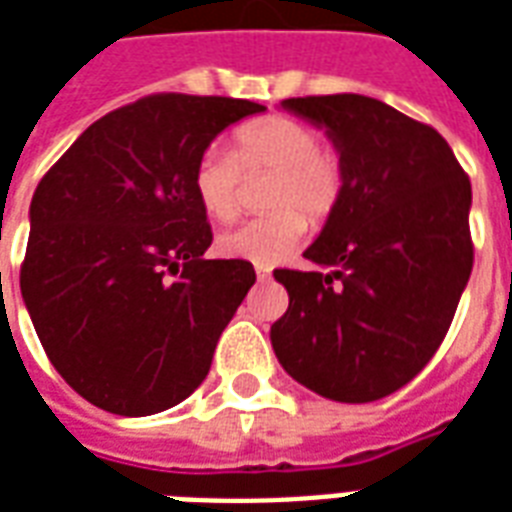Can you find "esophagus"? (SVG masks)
I'll list each match as a JSON object with an SVG mask.
<instances>
[{
    "mask_svg": "<svg viewBox=\"0 0 512 512\" xmlns=\"http://www.w3.org/2000/svg\"><path fill=\"white\" fill-rule=\"evenodd\" d=\"M255 274H257V279H263V282H266V279H271V268L255 266Z\"/></svg>",
    "mask_w": 512,
    "mask_h": 512,
    "instance_id": "obj_1",
    "label": "esophagus"
}]
</instances>
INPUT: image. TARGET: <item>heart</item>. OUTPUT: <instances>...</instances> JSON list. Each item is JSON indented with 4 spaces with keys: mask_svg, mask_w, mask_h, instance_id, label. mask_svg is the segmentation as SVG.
<instances>
[{
    "mask_svg": "<svg viewBox=\"0 0 512 512\" xmlns=\"http://www.w3.org/2000/svg\"><path fill=\"white\" fill-rule=\"evenodd\" d=\"M244 173H274L266 195L274 211L219 233L217 252L255 266H271L290 255L309 233L305 215L325 219L344 189L342 154L320 146V132L290 116L244 124L233 135V151L208 146L200 154L192 189L208 217L217 222L236 217Z\"/></svg>",
    "mask_w": 512,
    "mask_h": 512,
    "instance_id": "heart-1",
    "label": "heart"
}]
</instances>
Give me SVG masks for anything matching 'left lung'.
<instances>
[{
    "label": "left lung",
    "instance_id": "obj_1",
    "mask_svg": "<svg viewBox=\"0 0 512 512\" xmlns=\"http://www.w3.org/2000/svg\"><path fill=\"white\" fill-rule=\"evenodd\" d=\"M344 160V189L304 255L276 268L290 295L271 325L285 372L325 399L363 404L434 358L472 274V184L434 127L363 94L290 97Z\"/></svg>",
    "mask_w": 512,
    "mask_h": 512
}]
</instances>
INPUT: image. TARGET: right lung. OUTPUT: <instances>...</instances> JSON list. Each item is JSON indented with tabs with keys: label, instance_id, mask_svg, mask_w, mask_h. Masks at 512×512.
Returning a JSON list of instances; mask_svg holds the SVG:
<instances>
[{
	"label": "right lung",
	"instance_id": "right-lung-1",
	"mask_svg": "<svg viewBox=\"0 0 512 512\" xmlns=\"http://www.w3.org/2000/svg\"><path fill=\"white\" fill-rule=\"evenodd\" d=\"M263 111L151 94L94 121L34 189L21 295L54 369L94 407L154 415L206 380L255 268L203 257L214 236L192 170Z\"/></svg>",
	"mask_w": 512,
	"mask_h": 512
}]
</instances>
